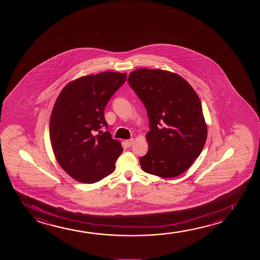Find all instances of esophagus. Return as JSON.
I'll list each match as a JSON object with an SVG mask.
<instances>
[{
    "label": "esophagus",
    "instance_id": "34e87169",
    "mask_svg": "<svg viewBox=\"0 0 260 260\" xmlns=\"http://www.w3.org/2000/svg\"><path fill=\"white\" fill-rule=\"evenodd\" d=\"M133 142H134V139H128V140H126V143H127V146H132V144H133Z\"/></svg>",
    "mask_w": 260,
    "mask_h": 260
}]
</instances>
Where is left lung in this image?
Instances as JSON below:
<instances>
[{"label": "left lung", "instance_id": "1", "mask_svg": "<svg viewBox=\"0 0 260 260\" xmlns=\"http://www.w3.org/2000/svg\"><path fill=\"white\" fill-rule=\"evenodd\" d=\"M128 82L149 119V148L139 159L143 171L161 178L184 173L206 142L199 96L181 76L160 69L140 68L129 74Z\"/></svg>", "mask_w": 260, "mask_h": 260}]
</instances>
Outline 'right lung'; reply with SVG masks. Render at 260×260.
<instances>
[{
  "label": "right lung",
  "instance_id": "right-lung-1",
  "mask_svg": "<svg viewBox=\"0 0 260 260\" xmlns=\"http://www.w3.org/2000/svg\"><path fill=\"white\" fill-rule=\"evenodd\" d=\"M127 74L104 72L68 83L54 105L50 139L58 164L77 181L92 184L115 170L122 152L105 120V107Z\"/></svg>",
  "mask_w": 260,
  "mask_h": 260
}]
</instances>
